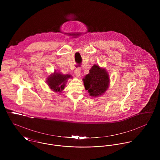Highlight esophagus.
<instances>
[{"label":"esophagus","instance_id":"esophagus-1","mask_svg":"<svg viewBox=\"0 0 160 160\" xmlns=\"http://www.w3.org/2000/svg\"><path fill=\"white\" fill-rule=\"evenodd\" d=\"M81 68H78L76 69L74 71V74L77 77H79L80 74H81Z\"/></svg>","mask_w":160,"mask_h":160}]
</instances>
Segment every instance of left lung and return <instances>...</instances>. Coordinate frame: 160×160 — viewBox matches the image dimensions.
<instances>
[{"mask_svg": "<svg viewBox=\"0 0 160 160\" xmlns=\"http://www.w3.org/2000/svg\"><path fill=\"white\" fill-rule=\"evenodd\" d=\"M85 89L92 97H98L107 91L110 85V76L106 69L93 65L89 73L82 79Z\"/></svg>", "mask_w": 160, "mask_h": 160, "instance_id": "8db88e82", "label": "left lung"}]
</instances>
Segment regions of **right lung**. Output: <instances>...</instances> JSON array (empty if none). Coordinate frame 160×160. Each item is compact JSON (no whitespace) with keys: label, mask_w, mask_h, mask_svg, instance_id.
<instances>
[{"label":"right lung","mask_w":160,"mask_h":160,"mask_svg":"<svg viewBox=\"0 0 160 160\" xmlns=\"http://www.w3.org/2000/svg\"><path fill=\"white\" fill-rule=\"evenodd\" d=\"M72 78V76L69 74H64L55 70L46 78V82L53 91L62 93L66 86L68 80Z\"/></svg>","instance_id":"obj_1"}]
</instances>
